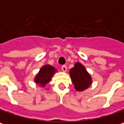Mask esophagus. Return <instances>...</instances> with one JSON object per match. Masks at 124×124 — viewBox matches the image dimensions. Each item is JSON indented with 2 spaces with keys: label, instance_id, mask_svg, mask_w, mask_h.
<instances>
[{
  "label": "esophagus",
  "instance_id": "esophagus-1",
  "mask_svg": "<svg viewBox=\"0 0 124 124\" xmlns=\"http://www.w3.org/2000/svg\"><path fill=\"white\" fill-rule=\"evenodd\" d=\"M61 69H62L63 72H66L67 71V67L66 66H63L61 67Z\"/></svg>",
  "mask_w": 124,
  "mask_h": 124
}]
</instances>
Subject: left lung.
<instances>
[{
    "label": "left lung",
    "instance_id": "obj_1",
    "mask_svg": "<svg viewBox=\"0 0 124 124\" xmlns=\"http://www.w3.org/2000/svg\"><path fill=\"white\" fill-rule=\"evenodd\" d=\"M69 73L75 89L78 92L87 89L92 84L91 76L85 69V67L79 62H77L74 67L70 70Z\"/></svg>",
    "mask_w": 124,
    "mask_h": 124
}]
</instances>
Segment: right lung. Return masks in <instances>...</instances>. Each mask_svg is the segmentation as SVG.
<instances>
[{
    "mask_svg": "<svg viewBox=\"0 0 124 124\" xmlns=\"http://www.w3.org/2000/svg\"><path fill=\"white\" fill-rule=\"evenodd\" d=\"M57 70L52 66L45 65L40 68V70L34 78V82L41 87H45V85L50 82L51 79L54 76Z\"/></svg>",
    "mask_w": 124,
    "mask_h": 124,
    "instance_id": "right-lung-1",
    "label": "right lung"
}]
</instances>
